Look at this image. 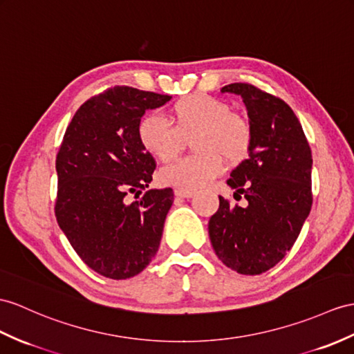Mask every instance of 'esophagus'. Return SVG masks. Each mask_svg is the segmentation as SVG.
Instances as JSON below:
<instances>
[{"label": "esophagus", "instance_id": "esophagus-1", "mask_svg": "<svg viewBox=\"0 0 354 354\" xmlns=\"http://www.w3.org/2000/svg\"><path fill=\"white\" fill-rule=\"evenodd\" d=\"M174 195L177 198H192L195 195L194 191H187V189H176Z\"/></svg>", "mask_w": 354, "mask_h": 354}]
</instances>
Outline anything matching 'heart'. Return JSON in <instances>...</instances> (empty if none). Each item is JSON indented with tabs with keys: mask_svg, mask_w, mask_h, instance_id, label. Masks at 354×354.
I'll use <instances>...</instances> for the list:
<instances>
[{
	"mask_svg": "<svg viewBox=\"0 0 354 354\" xmlns=\"http://www.w3.org/2000/svg\"><path fill=\"white\" fill-rule=\"evenodd\" d=\"M172 126L158 114L144 115L136 126L138 142L160 162L176 159L191 140L196 153L162 168L159 180L178 189H201L210 185L230 163L243 162L252 147L251 122L231 111L222 99L204 93L187 94L169 108Z\"/></svg>",
	"mask_w": 354,
	"mask_h": 354,
	"instance_id": "b5f03b06",
	"label": "heart"
}]
</instances>
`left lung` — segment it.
<instances>
[{
	"label": "left lung",
	"instance_id": "left-lung-1",
	"mask_svg": "<svg viewBox=\"0 0 354 354\" xmlns=\"http://www.w3.org/2000/svg\"><path fill=\"white\" fill-rule=\"evenodd\" d=\"M221 91L242 96L254 138L249 158L227 180L248 205L219 196V209L209 221L210 242L231 270L261 274L287 255L311 212V147L282 99L246 82Z\"/></svg>",
	"mask_w": 354,
	"mask_h": 354
}]
</instances>
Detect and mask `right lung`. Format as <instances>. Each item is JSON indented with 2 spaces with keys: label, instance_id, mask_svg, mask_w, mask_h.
<instances>
[{
  "label": "right lung",
  "instance_id": "right-lung-1",
  "mask_svg": "<svg viewBox=\"0 0 354 354\" xmlns=\"http://www.w3.org/2000/svg\"><path fill=\"white\" fill-rule=\"evenodd\" d=\"M168 94L115 85L84 102L57 154L55 216L90 269L109 279L141 273L156 255L172 189L149 187L156 160L136 136L145 109ZM140 198L129 203L127 196Z\"/></svg>",
  "mask_w": 354,
  "mask_h": 354
}]
</instances>
